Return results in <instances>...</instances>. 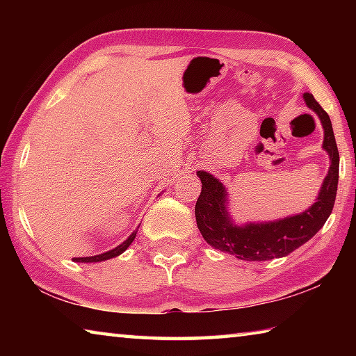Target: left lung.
<instances>
[{
	"label": "left lung",
	"instance_id": "left-lung-1",
	"mask_svg": "<svg viewBox=\"0 0 356 356\" xmlns=\"http://www.w3.org/2000/svg\"><path fill=\"white\" fill-rule=\"evenodd\" d=\"M303 97L318 118L325 130L323 149L327 150L331 165L327 177L318 193L317 202L306 212L265 225L234 226L229 218L225 186L209 172L200 171L202 190L196 201V225L204 240L213 248L232 254L243 261H268V259L287 256L308 242L328 220L333 210L337 180H339V150L336 146L333 127L328 113L317 104L314 95L305 92Z\"/></svg>",
	"mask_w": 356,
	"mask_h": 356
}]
</instances>
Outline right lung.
Returning a JSON list of instances; mask_svg holds the SVG:
<instances>
[{"label": "right lung", "instance_id": "obj_1", "mask_svg": "<svg viewBox=\"0 0 356 356\" xmlns=\"http://www.w3.org/2000/svg\"><path fill=\"white\" fill-rule=\"evenodd\" d=\"M136 237V232L131 234V236L125 240L124 243H120L119 246H116V248L108 251V252H104V254H99V256H91V257H74V261L76 262H100V261H106V259H111V257H116L119 254H122V252L129 248V246L131 245V242H134Z\"/></svg>", "mask_w": 356, "mask_h": 356}]
</instances>
